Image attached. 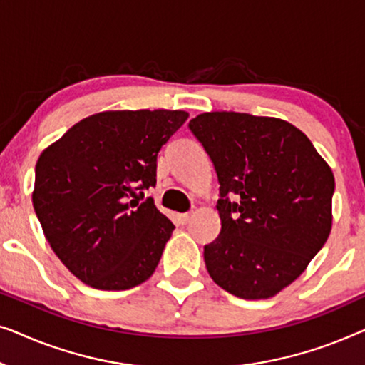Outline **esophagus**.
Masks as SVG:
<instances>
[{
	"instance_id": "obj_1",
	"label": "esophagus",
	"mask_w": 365,
	"mask_h": 365,
	"mask_svg": "<svg viewBox=\"0 0 365 365\" xmlns=\"http://www.w3.org/2000/svg\"><path fill=\"white\" fill-rule=\"evenodd\" d=\"M192 219V214L191 212H184V214H179V221H181L182 224H187L189 221Z\"/></svg>"
}]
</instances>
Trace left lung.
I'll list each match as a JSON object with an SVG mask.
<instances>
[{"mask_svg": "<svg viewBox=\"0 0 365 365\" xmlns=\"http://www.w3.org/2000/svg\"><path fill=\"white\" fill-rule=\"evenodd\" d=\"M189 129L221 184V234L204 246L209 276L241 299L274 297L306 271L331 234V166L301 129L279 118L202 113Z\"/></svg>", "mask_w": 365, "mask_h": 365, "instance_id": "left-lung-1", "label": "left lung"}]
</instances>
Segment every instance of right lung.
Wrapping results in <instances>:
<instances>
[{"label": "right lung", "instance_id": "add662e5", "mask_svg": "<svg viewBox=\"0 0 365 365\" xmlns=\"http://www.w3.org/2000/svg\"><path fill=\"white\" fill-rule=\"evenodd\" d=\"M187 118L179 109L96 113L38 158L34 212L54 254L81 282L126 291L156 271L174 226L151 197L139 199L156 186L159 149Z\"/></svg>", "mask_w": 365, "mask_h": 365}]
</instances>
